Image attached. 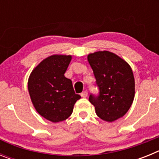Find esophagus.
Listing matches in <instances>:
<instances>
[{"label":"esophagus","mask_w":159,"mask_h":159,"mask_svg":"<svg viewBox=\"0 0 159 159\" xmlns=\"http://www.w3.org/2000/svg\"><path fill=\"white\" fill-rule=\"evenodd\" d=\"M88 91H87V90H85V91H84V92H83L82 93H81V96L84 97V98H85V97L88 96Z\"/></svg>","instance_id":"1"}]
</instances>
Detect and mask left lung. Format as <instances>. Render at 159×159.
I'll return each instance as SVG.
<instances>
[{
	"instance_id": "1",
	"label": "left lung",
	"mask_w": 159,
	"mask_h": 159,
	"mask_svg": "<svg viewBox=\"0 0 159 159\" xmlns=\"http://www.w3.org/2000/svg\"><path fill=\"white\" fill-rule=\"evenodd\" d=\"M88 60L93 70L99 95L91 94L89 101L101 119L113 122L128 111L134 98V78L130 66L108 51L90 53Z\"/></svg>"
}]
</instances>
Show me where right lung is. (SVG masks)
<instances>
[{
  "label": "right lung",
  "mask_w": 159,
  "mask_h": 159,
  "mask_svg": "<svg viewBox=\"0 0 159 159\" xmlns=\"http://www.w3.org/2000/svg\"><path fill=\"white\" fill-rule=\"evenodd\" d=\"M71 56L52 55L42 60L29 75V95L36 111L52 123L64 121L81 98L75 93L72 82L64 76Z\"/></svg>",
  "instance_id": "add662e5"
}]
</instances>
